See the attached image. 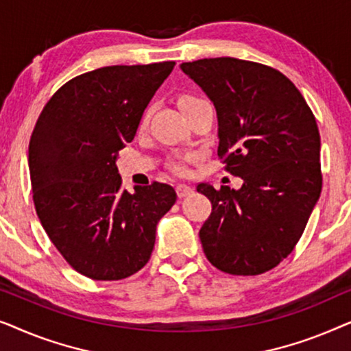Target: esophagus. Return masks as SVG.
<instances>
[{
    "label": "esophagus",
    "mask_w": 351,
    "mask_h": 351,
    "mask_svg": "<svg viewBox=\"0 0 351 351\" xmlns=\"http://www.w3.org/2000/svg\"><path fill=\"white\" fill-rule=\"evenodd\" d=\"M176 191H177V196H179V198H185V196L193 193V189H191V186H189V185H185V184H180V185L176 186Z\"/></svg>",
    "instance_id": "1"
}]
</instances>
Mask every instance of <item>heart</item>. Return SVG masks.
Wrapping results in <instances>:
<instances>
[{"mask_svg": "<svg viewBox=\"0 0 351 351\" xmlns=\"http://www.w3.org/2000/svg\"><path fill=\"white\" fill-rule=\"evenodd\" d=\"M201 99L198 97H193V95H184V97L180 99V107L182 110L190 107V105H193L196 102H199ZM148 118H150V110H147L145 113H143L142 117V121H141V128H145L147 123H148ZM171 171L174 172V174H179V176H184L186 174V167H185V160H177L171 165Z\"/></svg>", "mask_w": 351, "mask_h": 351, "instance_id": "heart-1", "label": "heart"}]
</instances>
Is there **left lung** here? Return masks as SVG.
<instances>
[{
  "label": "left lung",
  "mask_w": 351,
  "mask_h": 351,
  "mask_svg": "<svg viewBox=\"0 0 351 351\" xmlns=\"http://www.w3.org/2000/svg\"><path fill=\"white\" fill-rule=\"evenodd\" d=\"M182 71L217 110V155L239 190L199 184L213 210L199 230L220 271L254 276L294 251L319 198L323 176L315 114L294 83L271 66L233 57L185 62Z\"/></svg>",
  "instance_id": "1"
}]
</instances>
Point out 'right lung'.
<instances>
[{"label":"right lung","instance_id":"obj_1","mask_svg":"<svg viewBox=\"0 0 351 351\" xmlns=\"http://www.w3.org/2000/svg\"><path fill=\"white\" fill-rule=\"evenodd\" d=\"M176 62L113 65L65 83L45 105L28 147L33 203L62 257L95 281H118L150 261L171 185L121 189L117 158Z\"/></svg>","mask_w":351,"mask_h":351}]
</instances>
